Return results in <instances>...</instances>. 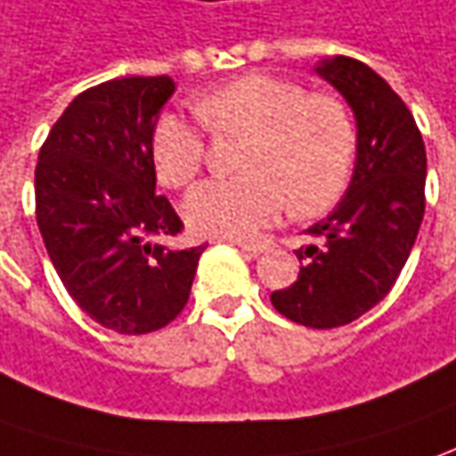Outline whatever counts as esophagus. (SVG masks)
<instances>
[{
    "instance_id": "34e87169",
    "label": "esophagus",
    "mask_w": 456,
    "mask_h": 456,
    "mask_svg": "<svg viewBox=\"0 0 456 456\" xmlns=\"http://www.w3.org/2000/svg\"><path fill=\"white\" fill-rule=\"evenodd\" d=\"M234 247H240L241 252L252 254V256H256V254H262L265 249H267V244L265 241H232Z\"/></svg>"
}]
</instances>
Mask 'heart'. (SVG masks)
<instances>
[{"label": "heart", "instance_id": "obj_1", "mask_svg": "<svg viewBox=\"0 0 456 456\" xmlns=\"http://www.w3.org/2000/svg\"><path fill=\"white\" fill-rule=\"evenodd\" d=\"M194 114L216 137L247 139L241 179H209L187 194L194 232L240 240L274 222L284 204L294 216H317L345 194L357 137L339 99L247 74L197 99ZM150 147L157 179L172 189L200 175L207 154L202 132L175 114L157 119Z\"/></svg>", "mask_w": 456, "mask_h": 456}]
</instances>
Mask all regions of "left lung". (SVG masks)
<instances>
[{
  "label": "left lung",
  "instance_id": "8db88e82",
  "mask_svg": "<svg viewBox=\"0 0 456 456\" xmlns=\"http://www.w3.org/2000/svg\"><path fill=\"white\" fill-rule=\"evenodd\" d=\"M314 72L346 99L357 162L345 200L306 229L299 277L272 292L274 309L312 330H334L379 305L395 287L424 216L427 151L392 86L357 59H322Z\"/></svg>",
  "mask_w": 456,
  "mask_h": 456
}]
</instances>
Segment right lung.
I'll return each instance as SVG.
<instances>
[{"label":"right lung","mask_w":456,"mask_h":456,"mask_svg":"<svg viewBox=\"0 0 456 456\" xmlns=\"http://www.w3.org/2000/svg\"><path fill=\"white\" fill-rule=\"evenodd\" d=\"M169 77H122L72 99L39 150L37 224L82 312L119 334L167 327L184 309L207 244L172 249L184 224L157 194L151 132Z\"/></svg>","instance_id":"obj_1"}]
</instances>
